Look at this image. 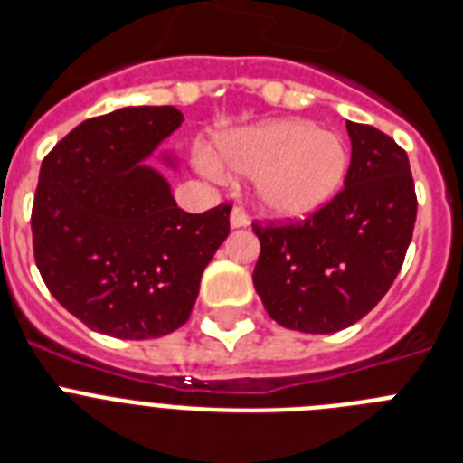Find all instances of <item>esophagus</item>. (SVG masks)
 <instances>
[{
  "mask_svg": "<svg viewBox=\"0 0 463 463\" xmlns=\"http://www.w3.org/2000/svg\"><path fill=\"white\" fill-rule=\"evenodd\" d=\"M232 227H245V224H250V218H248V213L243 211L241 206L232 208Z\"/></svg>",
  "mask_w": 463,
  "mask_h": 463,
  "instance_id": "1",
  "label": "esophagus"
}]
</instances>
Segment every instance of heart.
<instances>
[{
  "label": "heart",
  "instance_id": "b5f03b06",
  "mask_svg": "<svg viewBox=\"0 0 463 463\" xmlns=\"http://www.w3.org/2000/svg\"><path fill=\"white\" fill-rule=\"evenodd\" d=\"M218 155L232 171L255 178L257 202L278 218H301L336 194L347 153L336 134L304 120H276L220 138ZM208 174L218 166L202 157Z\"/></svg>",
  "mask_w": 463,
  "mask_h": 463
}]
</instances>
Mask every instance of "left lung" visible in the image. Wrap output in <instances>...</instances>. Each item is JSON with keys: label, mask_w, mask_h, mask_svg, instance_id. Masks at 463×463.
I'll return each mask as SVG.
<instances>
[{"label": "left lung", "mask_w": 463, "mask_h": 463, "mask_svg": "<svg viewBox=\"0 0 463 463\" xmlns=\"http://www.w3.org/2000/svg\"><path fill=\"white\" fill-rule=\"evenodd\" d=\"M353 157L343 190L301 220H255L252 282L278 325L334 334L362 320L399 276L417 194L406 150L384 132L345 122Z\"/></svg>", "instance_id": "obj_1"}]
</instances>
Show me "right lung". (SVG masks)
Returning <instances> with one entry per match:
<instances>
[{
    "instance_id": "add662e5",
    "label": "right lung",
    "mask_w": 463,
    "mask_h": 463,
    "mask_svg": "<svg viewBox=\"0 0 463 463\" xmlns=\"http://www.w3.org/2000/svg\"><path fill=\"white\" fill-rule=\"evenodd\" d=\"M183 122L174 106L90 118L43 157L32 245L52 297L85 326L143 341L187 322L232 203L185 213L141 165Z\"/></svg>"
}]
</instances>
